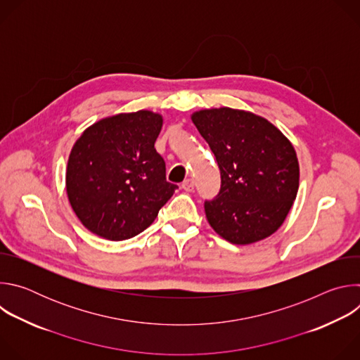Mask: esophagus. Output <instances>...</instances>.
<instances>
[{"mask_svg":"<svg viewBox=\"0 0 360 360\" xmlns=\"http://www.w3.org/2000/svg\"><path fill=\"white\" fill-rule=\"evenodd\" d=\"M193 188H195V184H193V181H192V179H185V181L182 182V189H184V191H186V192H192V191H193Z\"/></svg>","mask_w":360,"mask_h":360,"instance_id":"esophagus-1","label":"esophagus"}]
</instances>
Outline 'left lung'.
I'll use <instances>...</instances> for the list:
<instances>
[{
    "instance_id": "left-lung-1",
    "label": "left lung",
    "mask_w": 360,
    "mask_h": 360,
    "mask_svg": "<svg viewBox=\"0 0 360 360\" xmlns=\"http://www.w3.org/2000/svg\"><path fill=\"white\" fill-rule=\"evenodd\" d=\"M221 171L218 195L205 214L218 235L248 245L283 224L299 188V164L288 138L252 112L215 108L192 115Z\"/></svg>"
}]
</instances>
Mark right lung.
Segmentation results:
<instances>
[{
	"label": "right lung",
	"mask_w": 360,
	"mask_h": 360,
	"mask_svg": "<svg viewBox=\"0 0 360 360\" xmlns=\"http://www.w3.org/2000/svg\"><path fill=\"white\" fill-rule=\"evenodd\" d=\"M162 117L150 111L118 114L91 125L74 143L67 193L82 225L110 240L145 231L178 188L167 181L155 149Z\"/></svg>",
	"instance_id": "add662e5"
}]
</instances>
